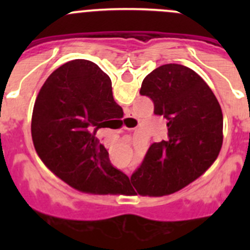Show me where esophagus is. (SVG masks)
<instances>
[{
  "instance_id": "obj_1",
  "label": "esophagus",
  "mask_w": 250,
  "mask_h": 250,
  "mask_svg": "<svg viewBox=\"0 0 250 250\" xmlns=\"http://www.w3.org/2000/svg\"><path fill=\"white\" fill-rule=\"evenodd\" d=\"M125 173L127 174L128 176H129L130 174H132V168H130V167H127V168H125Z\"/></svg>"
}]
</instances>
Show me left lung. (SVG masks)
Masks as SVG:
<instances>
[{
  "label": "left lung",
  "instance_id": "left-lung-1",
  "mask_svg": "<svg viewBox=\"0 0 250 250\" xmlns=\"http://www.w3.org/2000/svg\"><path fill=\"white\" fill-rule=\"evenodd\" d=\"M155 115L167 120L168 138L153 143L130 178L141 196H165L200 178L223 146V112L214 93L190 67L166 64L143 81ZM134 192V190H132Z\"/></svg>",
  "mask_w": 250,
  "mask_h": 250
}]
</instances>
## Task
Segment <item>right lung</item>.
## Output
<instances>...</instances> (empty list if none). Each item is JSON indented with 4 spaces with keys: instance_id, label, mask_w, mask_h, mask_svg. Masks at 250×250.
I'll list each match as a JSON object with an SVG mask.
<instances>
[{
    "instance_id": "right-lung-1",
    "label": "right lung",
    "mask_w": 250,
    "mask_h": 250,
    "mask_svg": "<svg viewBox=\"0 0 250 250\" xmlns=\"http://www.w3.org/2000/svg\"><path fill=\"white\" fill-rule=\"evenodd\" d=\"M122 110L110 77L93 62L76 59L53 71L40 89L31 118L35 150L58 178L84 193L127 192L129 178L112 167L94 137Z\"/></svg>"
}]
</instances>
